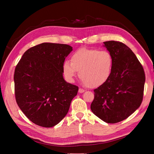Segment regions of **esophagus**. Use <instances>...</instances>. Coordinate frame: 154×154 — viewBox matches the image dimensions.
Returning a JSON list of instances; mask_svg holds the SVG:
<instances>
[{
	"mask_svg": "<svg viewBox=\"0 0 154 154\" xmlns=\"http://www.w3.org/2000/svg\"><path fill=\"white\" fill-rule=\"evenodd\" d=\"M85 90L83 89H81V88H80V89H79V93H83L85 92Z\"/></svg>",
	"mask_w": 154,
	"mask_h": 154,
	"instance_id": "1",
	"label": "esophagus"
}]
</instances>
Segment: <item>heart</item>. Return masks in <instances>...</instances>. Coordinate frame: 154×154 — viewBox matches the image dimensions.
I'll use <instances>...</instances> for the list:
<instances>
[{
    "instance_id": "1",
    "label": "heart",
    "mask_w": 154,
    "mask_h": 154,
    "mask_svg": "<svg viewBox=\"0 0 154 154\" xmlns=\"http://www.w3.org/2000/svg\"><path fill=\"white\" fill-rule=\"evenodd\" d=\"M113 57L109 51L80 48L71 55V61L65 60L62 71L67 81H73L77 71L86 85L95 88L103 85L112 74Z\"/></svg>"
}]
</instances>
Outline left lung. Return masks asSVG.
<instances>
[{
    "instance_id": "8db88e82",
    "label": "left lung",
    "mask_w": 154,
    "mask_h": 154,
    "mask_svg": "<svg viewBox=\"0 0 154 154\" xmlns=\"http://www.w3.org/2000/svg\"><path fill=\"white\" fill-rule=\"evenodd\" d=\"M113 57L112 74L103 85L94 90L92 112L106 123H117L130 116L143 99L145 73L130 49L122 42H104Z\"/></svg>"
}]
</instances>
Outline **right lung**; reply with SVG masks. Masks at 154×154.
<instances>
[{
    "label": "right lung",
    "instance_id": "add662e5",
    "mask_svg": "<svg viewBox=\"0 0 154 154\" xmlns=\"http://www.w3.org/2000/svg\"><path fill=\"white\" fill-rule=\"evenodd\" d=\"M73 48L42 43L23 54L15 69L16 100L28 119L45 128L56 125L66 116L77 86L67 83L62 65Z\"/></svg>",
    "mask_w": 154,
    "mask_h": 154
}]
</instances>
